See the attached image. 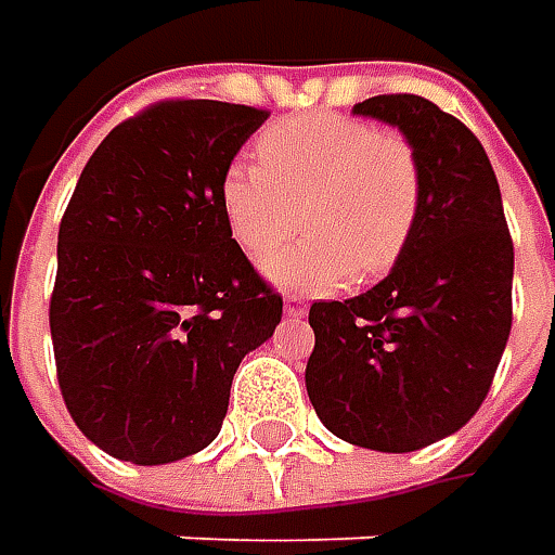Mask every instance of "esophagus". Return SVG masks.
Instances as JSON below:
<instances>
[{"label": "esophagus", "instance_id": "1", "mask_svg": "<svg viewBox=\"0 0 555 555\" xmlns=\"http://www.w3.org/2000/svg\"><path fill=\"white\" fill-rule=\"evenodd\" d=\"M306 309H309V306H306L299 296H287V299H284V314H287V318H296V321H299V318H306Z\"/></svg>", "mask_w": 555, "mask_h": 555}]
</instances>
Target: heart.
Wrapping results in <instances>:
<instances>
[{
  "label": "heart",
  "instance_id": "obj_1",
  "mask_svg": "<svg viewBox=\"0 0 555 555\" xmlns=\"http://www.w3.org/2000/svg\"><path fill=\"white\" fill-rule=\"evenodd\" d=\"M262 163H231L219 184L228 231L268 259L302 228L306 237L268 262L293 293H331L373 281L404 256L423 209L414 144L346 114H302L259 135Z\"/></svg>",
  "mask_w": 555,
  "mask_h": 555
}]
</instances>
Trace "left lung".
Here are the masks:
<instances>
[{
  "label": "left lung",
  "instance_id": "obj_1",
  "mask_svg": "<svg viewBox=\"0 0 555 555\" xmlns=\"http://www.w3.org/2000/svg\"><path fill=\"white\" fill-rule=\"evenodd\" d=\"M358 117L414 144L423 209L392 271L346 302H314L306 367L333 436L408 454L457 433L481 408L513 327V241L481 141L420 95H376Z\"/></svg>",
  "mask_w": 555,
  "mask_h": 555
}]
</instances>
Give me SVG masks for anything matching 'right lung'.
<instances>
[{
    "label": "right lung",
    "mask_w": 555,
    "mask_h": 555,
    "mask_svg": "<svg viewBox=\"0 0 555 555\" xmlns=\"http://www.w3.org/2000/svg\"><path fill=\"white\" fill-rule=\"evenodd\" d=\"M268 111L160 101L89 157L57 231L49 324L64 404L111 457L160 466L219 436L244 354L284 299L249 266L219 203Z\"/></svg>",
    "instance_id": "add662e5"
}]
</instances>
